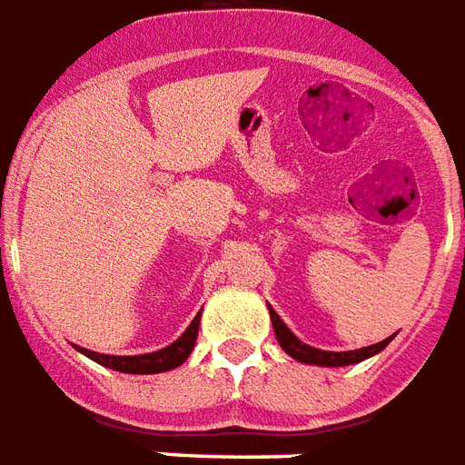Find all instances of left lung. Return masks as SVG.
Segmentation results:
<instances>
[{
	"mask_svg": "<svg viewBox=\"0 0 465 465\" xmlns=\"http://www.w3.org/2000/svg\"><path fill=\"white\" fill-rule=\"evenodd\" d=\"M270 317H272V327L274 334H277V341L282 344V349L297 361H304V364H320V367H347V364H357L361 359L371 357L376 351H381V349L391 341V337L384 341H379V344H371V347L364 349H354V351H322V349H314L310 344H304L294 337L292 331L287 330V324L280 320V314L270 307Z\"/></svg>",
	"mask_w": 465,
	"mask_h": 465,
	"instance_id": "obj_1",
	"label": "left lung"
}]
</instances>
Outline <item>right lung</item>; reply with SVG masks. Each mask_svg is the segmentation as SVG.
Masks as SVG:
<instances>
[{
	"mask_svg": "<svg viewBox=\"0 0 465 465\" xmlns=\"http://www.w3.org/2000/svg\"><path fill=\"white\" fill-rule=\"evenodd\" d=\"M198 324L200 314L191 322V327L183 331V337L178 341H173L171 347L153 351V354H138V357H111V354H98V351H89L81 349L84 354L104 367L114 369V371H124V374H158V371H168V369L181 367L185 359L191 357L195 340H198Z\"/></svg>",
	"mask_w": 465,
	"mask_h": 465,
	"instance_id": "add662e5",
	"label": "right lung"
}]
</instances>
